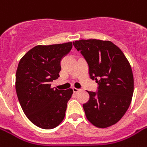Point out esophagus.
<instances>
[{
    "instance_id": "1",
    "label": "esophagus",
    "mask_w": 147,
    "mask_h": 147,
    "mask_svg": "<svg viewBox=\"0 0 147 147\" xmlns=\"http://www.w3.org/2000/svg\"><path fill=\"white\" fill-rule=\"evenodd\" d=\"M72 90H73V92H75V93H77V92H80L81 91V89H79V88H73Z\"/></svg>"
}]
</instances>
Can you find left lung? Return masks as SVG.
Segmentation results:
<instances>
[{
  "label": "left lung",
  "mask_w": 147,
  "mask_h": 147,
  "mask_svg": "<svg viewBox=\"0 0 147 147\" xmlns=\"http://www.w3.org/2000/svg\"><path fill=\"white\" fill-rule=\"evenodd\" d=\"M89 67V76L98 84L97 92H88L83 105L86 117L94 126L108 127L125 114L134 94V76L123 52L111 41L80 40L73 42Z\"/></svg>",
  "instance_id": "left-lung-1"
}]
</instances>
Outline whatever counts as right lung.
I'll return each mask as SVG.
<instances>
[{
  "instance_id": "obj_1",
  "label": "right lung",
  "mask_w": 147,
  "mask_h": 147,
  "mask_svg": "<svg viewBox=\"0 0 147 147\" xmlns=\"http://www.w3.org/2000/svg\"><path fill=\"white\" fill-rule=\"evenodd\" d=\"M72 48V42L36 46L20 60L16 72V92L22 109L30 121L42 129L59 125L65 115L71 88L51 87L59 77L61 60Z\"/></svg>"
}]
</instances>
